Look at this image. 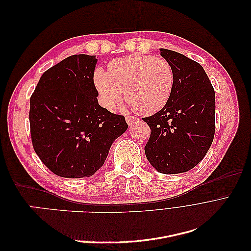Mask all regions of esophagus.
<instances>
[{"label":"esophagus","instance_id":"obj_1","mask_svg":"<svg viewBox=\"0 0 251 251\" xmlns=\"http://www.w3.org/2000/svg\"><path fill=\"white\" fill-rule=\"evenodd\" d=\"M126 123H127V125L128 126H131V125H134L135 123H137L138 121V118H136V117H134V116H126Z\"/></svg>","mask_w":251,"mask_h":251}]
</instances>
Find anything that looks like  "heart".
I'll return each instance as SVG.
<instances>
[{
	"label": "heart",
	"mask_w": 251,
	"mask_h": 251,
	"mask_svg": "<svg viewBox=\"0 0 251 251\" xmlns=\"http://www.w3.org/2000/svg\"><path fill=\"white\" fill-rule=\"evenodd\" d=\"M94 85L100 100L109 111H115L126 100L144 115L156 113L171 98L175 75L172 65L162 57L133 54L113 60L108 71L97 68Z\"/></svg>",
	"instance_id": "heart-1"
}]
</instances>
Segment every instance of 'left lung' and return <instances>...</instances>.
Instances as JSON below:
<instances>
[{
  "mask_svg": "<svg viewBox=\"0 0 251 251\" xmlns=\"http://www.w3.org/2000/svg\"><path fill=\"white\" fill-rule=\"evenodd\" d=\"M160 54L172 65L175 85L164 107L142 118L151 131L144 151L159 173H185L202 160L214 140L215 90L200 64L169 49H160Z\"/></svg>",
  "mask_w": 251,
  "mask_h": 251,
  "instance_id": "left-lung-1",
  "label": "left lung"
}]
</instances>
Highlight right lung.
<instances>
[{
	"label": "right lung",
	"mask_w": 251,
	"mask_h": 251,
	"mask_svg": "<svg viewBox=\"0 0 251 251\" xmlns=\"http://www.w3.org/2000/svg\"><path fill=\"white\" fill-rule=\"evenodd\" d=\"M95 55L76 54L44 72L30 98L36 155L59 177H91L127 128L125 116L98 104Z\"/></svg>",
	"instance_id": "add662e5"
}]
</instances>
